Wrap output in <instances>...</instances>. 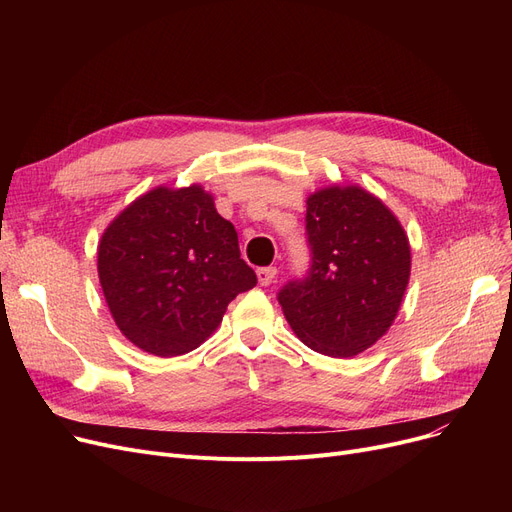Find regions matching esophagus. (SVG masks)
I'll list each match as a JSON object with an SVG mask.
<instances>
[{"instance_id": "obj_1", "label": "esophagus", "mask_w": 512, "mask_h": 512, "mask_svg": "<svg viewBox=\"0 0 512 512\" xmlns=\"http://www.w3.org/2000/svg\"><path fill=\"white\" fill-rule=\"evenodd\" d=\"M276 274H278L276 267H259V270H257V280H259L261 286H270L274 282Z\"/></svg>"}]
</instances>
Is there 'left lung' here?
Returning a JSON list of instances; mask_svg holds the SVG:
<instances>
[{
  "label": "left lung",
  "mask_w": 512,
  "mask_h": 512,
  "mask_svg": "<svg viewBox=\"0 0 512 512\" xmlns=\"http://www.w3.org/2000/svg\"><path fill=\"white\" fill-rule=\"evenodd\" d=\"M311 265L278 292L294 330L315 353L353 357L378 342L411 276L409 238L394 213L359 186H330L307 199Z\"/></svg>",
  "instance_id": "left-lung-1"
}]
</instances>
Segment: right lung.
Segmentation results:
<instances>
[{"label":"right lung","mask_w":512,"mask_h":512,"mask_svg":"<svg viewBox=\"0 0 512 512\" xmlns=\"http://www.w3.org/2000/svg\"><path fill=\"white\" fill-rule=\"evenodd\" d=\"M97 255L116 326L157 357L193 351L236 294L257 284L234 226L197 184L139 197L103 232Z\"/></svg>","instance_id":"right-lung-1"}]
</instances>
